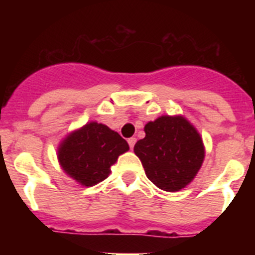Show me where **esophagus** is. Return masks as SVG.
Listing matches in <instances>:
<instances>
[{
  "label": "esophagus",
  "instance_id": "1",
  "mask_svg": "<svg viewBox=\"0 0 255 255\" xmlns=\"http://www.w3.org/2000/svg\"><path fill=\"white\" fill-rule=\"evenodd\" d=\"M128 143H129V147L132 149L135 145V143H136V138H134V136H132V138H129L128 139Z\"/></svg>",
  "mask_w": 255,
  "mask_h": 255
}]
</instances>
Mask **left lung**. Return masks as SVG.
Listing matches in <instances>:
<instances>
[{
	"instance_id": "1",
	"label": "left lung",
	"mask_w": 255,
	"mask_h": 255,
	"mask_svg": "<svg viewBox=\"0 0 255 255\" xmlns=\"http://www.w3.org/2000/svg\"><path fill=\"white\" fill-rule=\"evenodd\" d=\"M145 138L136 141L135 154L157 188L179 191L197 176L204 159L200 134L185 117L161 116L144 126Z\"/></svg>"
}]
</instances>
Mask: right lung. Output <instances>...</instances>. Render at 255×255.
<instances>
[{
  "label": "right lung",
  "mask_w": 255,
  "mask_h": 255,
  "mask_svg": "<svg viewBox=\"0 0 255 255\" xmlns=\"http://www.w3.org/2000/svg\"><path fill=\"white\" fill-rule=\"evenodd\" d=\"M129 150L120 134L103 124L88 123L61 141L57 158L62 170L83 186L107 179L119 155Z\"/></svg>",
  "instance_id": "1"
}]
</instances>
